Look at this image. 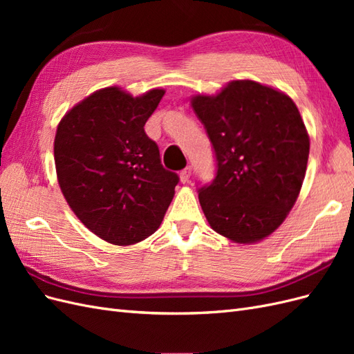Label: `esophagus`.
<instances>
[{"label":"esophagus","instance_id":"esophagus-1","mask_svg":"<svg viewBox=\"0 0 354 354\" xmlns=\"http://www.w3.org/2000/svg\"><path fill=\"white\" fill-rule=\"evenodd\" d=\"M190 174H192V168L190 167H186L185 169H181V173H180L181 183H187L189 178H190Z\"/></svg>","mask_w":354,"mask_h":354}]
</instances>
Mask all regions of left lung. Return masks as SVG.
<instances>
[{"instance_id":"left-lung-1","label":"left lung","mask_w":354,"mask_h":354,"mask_svg":"<svg viewBox=\"0 0 354 354\" xmlns=\"http://www.w3.org/2000/svg\"><path fill=\"white\" fill-rule=\"evenodd\" d=\"M214 147L216 178L198 190L209 226L254 243L281 226L299 195L310 138L292 99L251 80L192 97Z\"/></svg>"}]
</instances>
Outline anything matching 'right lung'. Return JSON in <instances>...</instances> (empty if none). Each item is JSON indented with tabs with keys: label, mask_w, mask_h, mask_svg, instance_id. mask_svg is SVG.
<instances>
[{
	"label": "right lung",
	"mask_w": 354,
	"mask_h": 354,
	"mask_svg": "<svg viewBox=\"0 0 354 354\" xmlns=\"http://www.w3.org/2000/svg\"><path fill=\"white\" fill-rule=\"evenodd\" d=\"M165 90L138 97L120 87L90 94L62 118L55 164L62 194L81 223L103 241L133 245L156 232L178 176L160 164L145 133Z\"/></svg>",
	"instance_id": "obj_1"
}]
</instances>
